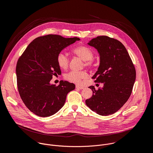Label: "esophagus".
Returning <instances> with one entry per match:
<instances>
[{"label": "esophagus", "instance_id": "obj_1", "mask_svg": "<svg viewBox=\"0 0 153 153\" xmlns=\"http://www.w3.org/2000/svg\"><path fill=\"white\" fill-rule=\"evenodd\" d=\"M76 88H77V89H79V90H83V89H84V87L81 86H79V85H76Z\"/></svg>", "mask_w": 153, "mask_h": 153}]
</instances>
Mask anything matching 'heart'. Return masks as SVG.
Masks as SVG:
<instances>
[{"label":"heart","mask_w":153,"mask_h":153,"mask_svg":"<svg viewBox=\"0 0 153 153\" xmlns=\"http://www.w3.org/2000/svg\"><path fill=\"white\" fill-rule=\"evenodd\" d=\"M72 53L84 61V65L86 67L90 68L94 67L93 60L94 52L88 47L85 45H78L71 50ZM57 63L60 68L66 70L69 66V58L67 53L64 52L60 53L57 57ZM88 77V74L85 71L79 72L70 71L65 75V79L74 83L79 84L82 80Z\"/></svg>","instance_id":"b5f03b06"}]
</instances>
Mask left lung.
<instances>
[{
	"instance_id": "1",
	"label": "left lung",
	"mask_w": 153,
	"mask_h": 153,
	"mask_svg": "<svg viewBox=\"0 0 153 153\" xmlns=\"http://www.w3.org/2000/svg\"><path fill=\"white\" fill-rule=\"evenodd\" d=\"M88 44L95 48L100 56V65L93 76L95 82L103 86L96 90L89 88L93 96L86 105L100 116L114 114L126 102L132 93L136 80V70L129 55L122 43L106 36H97Z\"/></svg>"
}]
</instances>
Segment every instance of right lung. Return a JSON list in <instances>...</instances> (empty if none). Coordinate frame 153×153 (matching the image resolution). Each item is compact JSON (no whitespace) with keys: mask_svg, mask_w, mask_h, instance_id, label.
<instances>
[{"mask_svg":"<svg viewBox=\"0 0 153 153\" xmlns=\"http://www.w3.org/2000/svg\"><path fill=\"white\" fill-rule=\"evenodd\" d=\"M77 40L80 39L56 34L40 36L19 57L16 70L18 91L26 106L36 115L54 114L64 105L67 94L75 89V85L67 81L61 80L58 86L50 81L53 76L61 74L58 54Z\"/></svg>","mask_w":153,"mask_h":153,"instance_id":"1","label":"right lung"}]
</instances>
